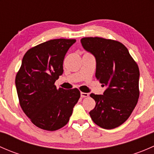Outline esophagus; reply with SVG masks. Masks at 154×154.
<instances>
[{"mask_svg": "<svg viewBox=\"0 0 154 154\" xmlns=\"http://www.w3.org/2000/svg\"><path fill=\"white\" fill-rule=\"evenodd\" d=\"M80 96H81V97H88V93H85V92H81L80 93Z\"/></svg>", "mask_w": 154, "mask_h": 154, "instance_id": "esophagus-1", "label": "esophagus"}]
</instances>
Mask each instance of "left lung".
Listing matches in <instances>:
<instances>
[{"mask_svg": "<svg viewBox=\"0 0 154 154\" xmlns=\"http://www.w3.org/2000/svg\"><path fill=\"white\" fill-rule=\"evenodd\" d=\"M83 48L96 61L95 77L106 87L103 94L91 93L95 107L89 112L93 122L106 130L127 120L139 97V70L127 48L121 42L100 37H86Z\"/></svg>", "mask_w": 154, "mask_h": 154, "instance_id": "8db88e82", "label": "left lung"}]
</instances>
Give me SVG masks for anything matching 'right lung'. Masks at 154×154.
<instances>
[{"instance_id": "obj_1", "label": "right lung", "mask_w": 154, "mask_h": 154, "mask_svg": "<svg viewBox=\"0 0 154 154\" xmlns=\"http://www.w3.org/2000/svg\"><path fill=\"white\" fill-rule=\"evenodd\" d=\"M75 39H52L24 54L15 77L20 105L36 127L54 131L69 121L80 92L77 88L57 89L54 83L63 73V60Z\"/></svg>"}]
</instances>
